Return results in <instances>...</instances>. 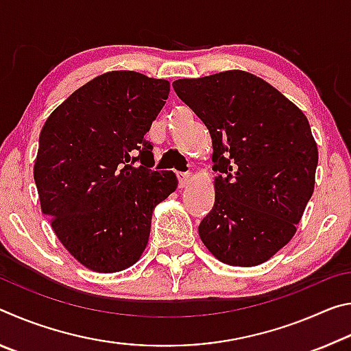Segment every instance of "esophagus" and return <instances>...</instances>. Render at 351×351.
Masks as SVG:
<instances>
[{
  "label": "esophagus",
  "instance_id": "esophagus-1",
  "mask_svg": "<svg viewBox=\"0 0 351 351\" xmlns=\"http://www.w3.org/2000/svg\"><path fill=\"white\" fill-rule=\"evenodd\" d=\"M176 175H178V181H180V187L186 189L190 184V180H192V178H190V173H182V171H178Z\"/></svg>",
  "mask_w": 351,
  "mask_h": 351
}]
</instances>
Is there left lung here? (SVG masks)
<instances>
[{
	"instance_id": "obj_1",
	"label": "left lung",
	"mask_w": 351,
	"mask_h": 351,
	"mask_svg": "<svg viewBox=\"0 0 351 351\" xmlns=\"http://www.w3.org/2000/svg\"><path fill=\"white\" fill-rule=\"evenodd\" d=\"M212 138L215 203L201 241L230 266H257L288 245L314 190L317 145L306 116L260 77L224 71L173 82Z\"/></svg>"
}]
</instances>
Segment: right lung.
<instances>
[{
    "label": "right lung",
    "instance_id": "1",
    "mask_svg": "<svg viewBox=\"0 0 351 351\" xmlns=\"http://www.w3.org/2000/svg\"><path fill=\"white\" fill-rule=\"evenodd\" d=\"M170 83L111 71L51 112L34 165L41 212L85 268L119 272L141 258L154 207L175 192L173 171H154L145 133Z\"/></svg>",
    "mask_w": 351,
    "mask_h": 351
}]
</instances>
